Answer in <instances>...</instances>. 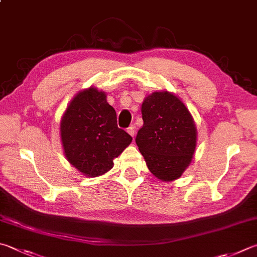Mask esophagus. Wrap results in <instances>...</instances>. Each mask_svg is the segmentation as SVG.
I'll list each match as a JSON object with an SVG mask.
<instances>
[{
    "label": "esophagus",
    "mask_w": 257,
    "mask_h": 257,
    "mask_svg": "<svg viewBox=\"0 0 257 257\" xmlns=\"http://www.w3.org/2000/svg\"><path fill=\"white\" fill-rule=\"evenodd\" d=\"M127 133L131 135V137L134 138V134H135V128H134L133 125H132V126H130V127L127 128Z\"/></svg>",
    "instance_id": "34e87169"
}]
</instances>
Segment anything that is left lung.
Here are the masks:
<instances>
[{"mask_svg":"<svg viewBox=\"0 0 257 257\" xmlns=\"http://www.w3.org/2000/svg\"><path fill=\"white\" fill-rule=\"evenodd\" d=\"M141 113L144 123L135 142L149 170L163 182L179 179L196 152L198 133L191 113L168 90L147 96Z\"/></svg>","mask_w":257,"mask_h":257,"instance_id":"1","label":"left lung"}]
</instances>
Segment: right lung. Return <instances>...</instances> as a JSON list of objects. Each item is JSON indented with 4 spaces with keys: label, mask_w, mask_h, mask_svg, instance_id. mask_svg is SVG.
<instances>
[{
    "label": "right lung",
    "mask_w": 257,
    "mask_h": 257,
    "mask_svg": "<svg viewBox=\"0 0 257 257\" xmlns=\"http://www.w3.org/2000/svg\"><path fill=\"white\" fill-rule=\"evenodd\" d=\"M60 139L67 161L87 178L109 171L114 159L132 142L117 127L107 95L95 86L79 90L70 100L60 120Z\"/></svg>",
    "instance_id": "right-lung-1"
}]
</instances>
